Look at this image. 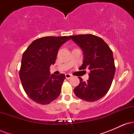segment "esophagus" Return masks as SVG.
<instances>
[{
  "instance_id": "esophagus-1",
  "label": "esophagus",
  "mask_w": 134,
  "mask_h": 134,
  "mask_svg": "<svg viewBox=\"0 0 134 134\" xmlns=\"http://www.w3.org/2000/svg\"><path fill=\"white\" fill-rule=\"evenodd\" d=\"M72 75L70 74H65V77L67 79H69L70 77H72Z\"/></svg>"
}]
</instances>
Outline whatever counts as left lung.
I'll use <instances>...</instances> for the list:
<instances>
[{"mask_svg":"<svg viewBox=\"0 0 134 134\" xmlns=\"http://www.w3.org/2000/svg\"><path fill=\"white\" fill-rule=\"evenodd\" d=\"M82 50L81 69L90 70L86 82L79 77L80 83L74 89L75 94L86 101H95L103 97L111 87L115 73L113 52L102 38L93 35L70 36Z\"/></svg>","mask_w":134,"mask_h":134,"instance_id":"left-lung-1","label":"left lung"}]
</instances>
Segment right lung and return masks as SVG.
<instances>
[{
    "mask_svg": "<svg viewBox=\"0 0 134 134\" xmlns=\"http://www.w3.org/2000/svg\"><path fill=\"white\" fill-rule=\"evenodd\" d=\"M70 40L67 36H47L38 38L23 53L19 77L24 91L32 100L49 104L58 98L65 76L50 74L60 47Z\"/></svg>",
    "mask_w": 134,
    "mask_h": 134,
    "instance_id": "right-lung-1",
    "label": "right lung"
}]
</instances>
